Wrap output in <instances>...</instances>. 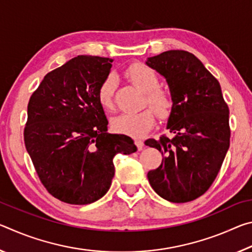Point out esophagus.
I'll return each mask as SVG.
<instances>
[{
	"label": "esophagus",
	"mask_w": 252,
	"mask_h": 252,
	"mask_svg": "<svg viewBox=\"0 0 252 252\" xmlns=\"http://www.w3.org/2000/svg\"><path fill=\"white\" fill-rule=\"evenodd\" d=\"M134 143H135L136 148H138V150H141V149H142L143 146H144L143 141H142V140H140V139H135V140H134Z\"/></svg>",
	"instance_id": "34e87169"
}]
</instances>
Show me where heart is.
Returning <instances> with one entry per match:
<instances>
[{"mask_svg":"<svg viewBox=\"0 0 252 252\" xmlns=\"http://www.w3.org/2000/svg\"><path fill=\"white\" fill-rule=\"evenodd\" d=\"M125 75L144 92L143 105L149 104L155 110L146 108L139 112L122 113L112 120V129L119 133L131 136H141L146 134L155 126L156 114L161 119H167L172 112L174 100L171 92L167 89L158 87L159 76L156 70L141 62L132 63L125 70ZM114 79L106 76L97 89V100L102 108L112 110L114 108Z\"/></svg>","mask_w":252,"mask_h":252,"instance_id":"b5f03b06","label":"heart"}]
</instances>
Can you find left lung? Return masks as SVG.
I'll use <instances>...</instances> for the list:
<instances>
[{"label": "left lung", "mask_w": 252, "mask_h": 252, "mask_svg": "<svg viewBox=\"0 0 252 252\" xmlns=\"http://www.w3.org/2000/svg\"><path fill=\"white\" fill-rule=\"evenodd\" d=\"M147 64L167 79L174 100L167 126L172 136L144 142L163 156L159 168L148 172L149 182L170 202L192 201L211 187L227 155L228 104L218 80L188 51H165Z\"/></svg>", "instance_id": "obj_1"}]
</instances>
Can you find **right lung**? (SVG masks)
Wrapping results in <instances>:
<instances>
[{
  "label": "right lung",
  "instance_id": "obj_1",
  "mask_svg": "<svg viewBox=\"0 0 252 252\" xmlns=\"http://www.w3.org/2000/svg\"><path fill=\"white\" fill-rule=\"evenodd\" d=\"M112 60L79 55L49 72L28 104L24 143L48 192L70 204H89L108 192L113 158L136 151L133 140L110 134L97 89Z\"/></svg>",
  "mask_w": 252,
  "mask_h": 252
}]
</instances>
